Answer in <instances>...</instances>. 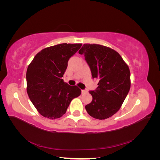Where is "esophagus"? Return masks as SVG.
<instances>
[{
  "instance_id": "esophagus-1",
  "label": "esophagus",
  "mask_w": 160,
  "mask_h": 160,
  "mask_svg": "<svg viewBox=\"0 0 160 160\" xmlns=\"http://www.w3.org/2000/svg\"><path fill=\"white\" fill-rule=\"evenodd\" d=\"M87 92H88V91H87V90H82V91H81L82 94H84V93H87Z\"/></svg>"
}]
</instances>
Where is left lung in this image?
Segmentation results:
<instances>
[{"label": "left lung", "mask_w": 160, "mask_h": 160, "mask_svg": "<svg viewBox=\"0 0 160 160\" xmlns=\"http://www.w3.org/2000/svg\"><path fill=\"white\" fill-rule=\"evenodd\" d=\"M79 53L84 55L92 77L99 79L96 90L89 91L93 100L86 111L95 119H108L118 112L129 93V67L117 51L105 46L84 44Z\"/></svg>", "instance_id": "left-lung-1"}]
</instances>
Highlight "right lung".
<instances>
[{
    "label": "right lung",
    "instance_id": "1",
    "mask_svg": "<svg viewBox=\"0 0 160 160\" xmlns=\"http://www.w3.org/2000/svg\"><path fill=\"white\" fill-rule=\"evenodd\" d=\"M82 44L62 43L47 47L34 57L27 71V91L28 98L41 115L55 119L67 111L72 99L81 90L70 86L63 77L70 57Z\"/></svg>",
    "mask_w": 160,
    "mask_h": 160
}]
</instances>
